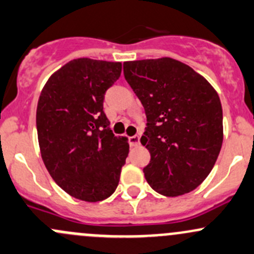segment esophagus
I'll return each mask as SVG.
<instances>
[{
  "instance_id": "34e87169",
  "label": "esophagus",
  "mask_w": 254,
  "mask_h": 254,
  "mask_svg": "<svg viewBox=\"0 0 254 254\" xmlns=\"http://www.w3.org/2000/svg\"><path fill=\"white\" fill-rule=\"evenodd\" d=\"M129 143L131 147H136V146L140 145V136L134 135L131 137H129Z\"/></svg>"
}]
</instances>
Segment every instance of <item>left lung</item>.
Masks as SVG:
<instances>
[{
    "instance_id": "obj_1",
    "label": "left lung",
    "mask_w": 254,
    "mask_h": 254,
    "mask_svg": "<svg viewBox=\"0 0 254 254\" xmlns=\"http://www.w3.org/2000/svg\"><path fill=\"white\" fill-rule=\"evenodd\" d=\"M124 76L147 117L140 141L151 154L143 168L149 186L167 197L194 190L223 143L217 91L191 66L169 57L125 62Z\"/></svg>"
}]
</instances>
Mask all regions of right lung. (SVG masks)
Segmentation results:
<instances>
[{"label": "right lung", "instance_id": "add662e5", "mask_svg": "<svg viewBox=\"0 0 254 254\" xmlns=\"http://www.w3.org/2000/svg\"><path fill=\"white\" fill-rule=\"evenodd\" d=\"M122 63L78 58L53 73L36 109L42 161L60 188L75 198L98 202L118 186L129 143L116 136L103 112L105 93Z\"/></svg>", "mask_w": 254, "mask_h": 254}]
</instances>
